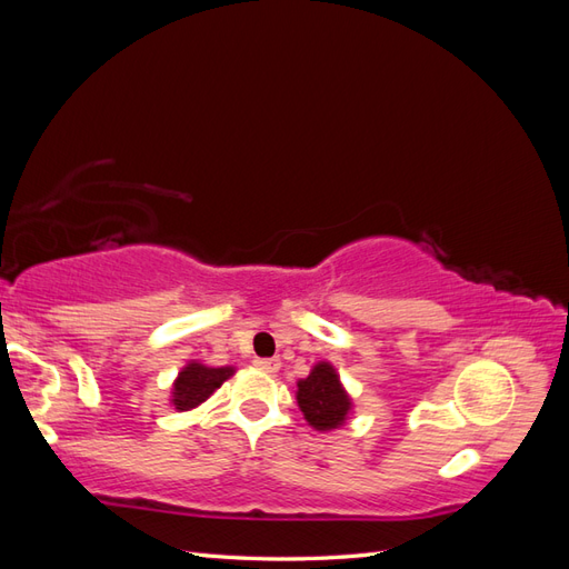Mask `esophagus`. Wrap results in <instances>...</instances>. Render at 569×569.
<instances>
[{
    "label": "esophagus",
    "instance_id": "obj_1",
    "mask_svg": "<svg viewBox=\"0 0 569 569\" xmlns=\"http://www.w3.org/2000/svg\"><path fill=\"white\" fill-rule=\"evenodd\" d=\"M258 370L263 372H278L280 370V358H256L253 360Z\"/></svg>",
    "mask_w": 569,
    "mask_h": 569
}]
</instances>
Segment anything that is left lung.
I'll return each mask as SVG.
<instances>
[{
    "label": "left lung",
    "instance_id": "8db88e82",
    "mask_svg": "<svg viewBox=\"0 0 569 569\" xmlns=\"http://www.w3.org/2000/svg\"><path fill=\"white\" fill-rule=\"evenodd\" d=\"M297 387V401L308 425L316 429H335L347 420L351 399L339 385V377L330 363H318Z\"/></svg>",
    "mask_w": 569,
    "mask_h": 569
}]
</instances>
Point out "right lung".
<instances>
[{
  "mask_svg": "<svg viewBox=\"0 0 569 569\" xmlns=\"http://www.w3.org/2000/svg\"><path fill=\"white\" fill-rule=\"evenodd\" d=\"M232 368H206L201 363H189L173 385V406L178 410H189L203 403L209 396L228 380Z\"/></svg>",
  "mask_w": 569,
  "mask_h": 569,
  "instance_id": "right-lung-1",
  "label": "right lung"
}]
</instances>
